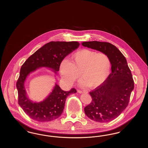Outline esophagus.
<instances>
[{"instance_id": "34e87169", "label": "esophagus", "mask_w": 148, "mask_h": 148, "mask_svg": "<svg viewBox=\"0 0 148 148\" xmlns=\"http://www.w3.org/2000/svg\"><path fill=\"white\" fill-rule=\"evenodd\" d=\"M77 92H79V93H80V94H83V93H86V92H87L86 91H85V90H77Z\"/></svg>"}]
</instances>
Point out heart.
<instances>
[{
	"mask_svg": "<svg viewBox=\"0 0 148 148\" xmlns=\"http://www.w3.org/2000/svg\"><path fill=\"white\" fill-rule=\"evenodd\" d=\"M111 69L110 60L104 53L88 49L79 50L64 59L60 65V73L64 83L73 84L80 76L82 84L97 87L109 77Z\"/></svg>",
	"mask_w": 148,
	"mask_h": 148,
	"instance_id": "heart-1",
	"label": "heart"
}]
</instances>
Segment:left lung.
<instances>
[{"label": "left lung", "mask_w": 148, "mask_h": 148, "mask_svg": "<svg viewBox=\"0 0 148 148\" xmlns=\"http://www.w3.org/2000/svg\"><path fill=\"white\" fill-rule=\"evenodd\" d=\"M109 56L112 72L106 81L89 92L91 103L84 108L86 115L99 123H108L119 116L128 105L134 83L125 56L115 46L98 41L82 43Z\"/></svg>", "instance_id": "left-lung-1"}]
</instances>
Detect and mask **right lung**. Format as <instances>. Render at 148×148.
I'll use <instances>...</instances> for the list:
<instances>
[{"label":"right lung","instance_id":"obj_1","mask_svg":"<svg viewBox=\"0 0 148 148\" xmlns=\"http://www.w3.org/2000/svg\"><path fill=\"white\" fill-rule=\"evenodd\" d=\"M77 42H50L47 43L29 56L21 66L16 82L18 103L24 112L32 119L39 122L50 121L58 118L63 112L66 99L77 92L74 88L64 91L56 83L49 95L40 102H34L29 98L25 88V82L29 75L40 68L51 69L56 74L65 56L77 49Z\"/></svg>","mask_w":148,"mask_h":148}]
</instances>
